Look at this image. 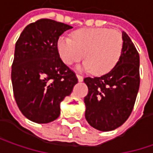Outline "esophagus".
Wrapping results in <instances>:
<instances>
[{
	"mask_svg": "<svg viewBox=\"0 0 153 153\" xmlns=\"http://www.w3.org/2000/svg\"><path fill=\"white\" fill-rule=\"evenodd\" d=\"M76 76L77 78H78V79H79V81H83V76H82V75H80V74H77Z\"/></svg>",
	"mask_w": 153,
	"mask_h": 153,
	"instance_id": "1",
	"label": "esophagus"
}]
</instances>
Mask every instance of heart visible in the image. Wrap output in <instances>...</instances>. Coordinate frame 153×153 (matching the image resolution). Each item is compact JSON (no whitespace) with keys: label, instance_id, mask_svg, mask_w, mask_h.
<instances>
[{"label":"heart","instance_id":"heart-1","mask_svg":"<svg viewBox=\"0 0 153 153\" xmlns=\"http://www.w3.org/2000/svg\"><path fill=\"white\" fill-rule=\"evenodd\" d=\"M124 41L120 32L106 27L80 28L72 33V39L61 36L57 49L67 65L86 59L80 69L103 75L116 67L121 57Z\"/></svg>","mask_w":153,"mask_h":153}]
</instances>
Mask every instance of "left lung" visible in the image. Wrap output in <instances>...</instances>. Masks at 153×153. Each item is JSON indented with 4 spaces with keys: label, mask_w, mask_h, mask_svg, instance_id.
I'll list each match as a JSON object with an SVG mask.
<instances>
[{
    "label": "left lung",
    "mask_w": 153,
    "mask_h": 153,
    "mask_svg": "<svg viewBox=\"0 0 153 153\" xmlns=\"http://www.w3.org/2000/svg\"><path fill=\"white\" fill-rule=\"evenodd\" d=\"M123 52L116 67L100 77L84 79L88 94L84 98L85 116L97 130L112 131L123 125L133 109L139 82V54L126 32Z\"/></svg>",
    "instance_id": "1"
}]
</instances>
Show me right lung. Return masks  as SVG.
Returning a JSON list of instances; mask_svg holds the SVG:
<instances>
[{
  "label": "right lung",
  "mask_w": 153,
  "mask_h": 153,
  "mask_svg": "<svg viewBox=\"0 0 153 153\" xmlns=\"http://www.w3.org/2000/svg\"><path fill=\"white\" fill-rule=\"evenodd\" d=\"M73 27L51 19L27 25L15 43L11 79L16 104L28 120L48 123L60 114L59 104L78 83L57 49L59 36Z\"/></svg>",
  "instance_id": "add662e5"
}]
</instances>
